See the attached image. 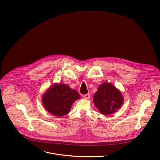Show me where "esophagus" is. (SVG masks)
I'll use <instances>...</instances> for the list:
<instances>
[{
	"label": "esophagus",
	"mask_w": 160,
	"mask_h": 160,
	"mask_svg": "<svg viewBox=\"0 0 160 160\" xmlns=\"http://www.w3.org/2000/svg\"><path fill=\"white\" fill-rule=\"evenodd\" d=\"M84 98H85V99H89V98H90V94L89 93H87V94H85V95H84Z\"/></svg>",
	"instance_id": "obj_1"
}]
</instances>
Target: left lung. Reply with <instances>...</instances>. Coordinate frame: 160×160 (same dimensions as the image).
Wrapping results in <instances>:
<instances>
[{
	"label": "left lung",
	"instance_id": "1",
	"mask_svg": "<svg viewBox=\"0 0 160 160\" xmlns=\"http://www.w3.org/2000/svg\"><path fill=\"white\" fill-rule=\"evenodd\" d=\"M93 102L100 113L108 115L116 112L122 106L124 98L121 92L113 84L104 82L98 88Z\"/></svg>",
	"mask_w": 160,
	"mask_h": 160
}]
</instances>
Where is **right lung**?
<instances>
[{
    "label": "right lung",
    "instance_id": "right-lung-1",
    "mask_svg": "<svg viewBox=\"0 0 160 160\" xmlns=\"http://www.w3.org/2000/svg\"><path fill=\"white\" fill-rule=\"evenodd\" d=\"M80 97L78 92L67 84L55 83L44 93L42 102L48 113L62 117L69 113L72 104Z\"/></svg>",
    "mask_w": 160,
    "mask_h": 160
}]
</instances>
